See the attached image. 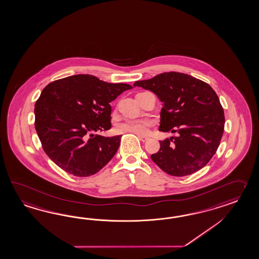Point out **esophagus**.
<instances>
[{"instance_id":"obj_1","label":"esophagus","mask_w":259,"mask_h":259,"mask_svg":"<svg viewBox=\"0 0 259 259\" xmlns=\"http://www.w3.org/2000/svg\"><path fill=\"white\" fill-rule=\"evenodd\" d=\"M139 139L142 141V142H146L147 140H149L148 137H144V136H139Z\"/></svg>"}]
</instances>
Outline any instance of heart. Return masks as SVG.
Wrapping results in <instances>:
<instances>
[{"label":"heart","mask_w":259,"mask_h":259,"mask_svg":"<svg viewBox=\"0 0 259 259\" xmlns=\"http://www.w3.org/2000/svg\"><path fill=\"white\" fill-rule=\"evenodd\" d=\"M152 124L150 120H128L119 123L116 127V131L119 134L131 133L138 136H143L148 133Z\"/></svg>","instance_id":"obj_1"}]
</instances>
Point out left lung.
Listing matches in <instances>:
<instances>
[{
	"label": "left lung",
	"instance_id": "8db88e82",
	"mask_svg": "<svg viewBox=\"0 0 259 259\" xmlns=\"http://www.w3.org/2000/svg\"><path fill=\"white\" fill-rule=\"evenodd\" d=\"M150 90L163 102L159 130L177 132L160 141L152 161L171 176L191 175L201 169L214 155L221 141L225 114L219 97L208 83L194 76L168 72L134 87Z\"/></svg>",
	"mask_w": 259,
	"mask_h": 259
}]
</instances>
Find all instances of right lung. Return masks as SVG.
<instances>
[{
	"label": "right lung",
	"mask_w": 259,
	"mask_h": 259,
	"mask_svg": "<svg viewBox=\"0 0 259 259\" xmlns=\"http://www.w3.org/2000/svg\"><path fill=\"white\" fill-rule=\"evenodd\" d=\"M132 88L92 75L67 76L47 85L34 106V127L47 155L74 176L101 170L118 151L121 136L94 133L111 128L109 103Z\"/></svg>",
	"instance_id": "add662e5"
}]
</instances>
